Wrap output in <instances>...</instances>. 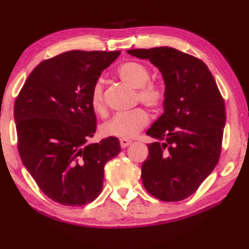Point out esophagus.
Segmentation results:
<instances>
[{
  "label": "esophagus",
  "mask_w": 249,
  "mask_h": 249,
  "mask_svg": "<svg viewBox=\"0 0 249 249\" xmlns=\"http://www.w3.org/2000/svg\"><path fill=\"white\" fill-rule=\"evenodd\" d=\"M120 143H121V146L122 148H126V146H128L129 144H131L132 143V141H129V140H127V139H121L120 140Z\"/></svg>",
  "instance_id": "1"
}]
</instances>
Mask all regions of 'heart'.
Instances as JSON below:
<instances>
[{
	"label": "heart",
	"mask_w": 249,
	"mask_h": 249,
	"mask_svg": "<svg viewBox=\"0 0 249 249\" xmlns=\"http://www.w3.org/2000/svg\"><path fill=\"white\" fill-rule=\"evenodd\" d=\"M117 74L127 85L138 89L136 100L152 110H159L166 101V89L158 82H149L150 71L144 64L135 61H128L120 65ZM91 109L99 116H105L107 111L104 97V85L97 80L91 87L89 94ZM149 114L143 108L114 115L109 121L100 126V133L104 136H115L129 139L149 124Z\"/></svg>",
	"instance_id": "1"
}]
</instances>
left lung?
I'll return each instance as SVG.
<instances>
[{"instance_id": "1", "label": "left lung", "mask_w": 249, "mask_h": 249, "mask_svg": "<svg viewBox=\"0 0 249 249\" xmlns=\"http://www.w3.org/2000/svg\"><path fill=\"white\" fill-rule=\"evenodd\" d=\"M127 53L149 59L166 85L163 114L146 132L157 142L148 144L143 185L161 201H181L195 193L218 163L225 100L208 66L193 55L171 47Z\"/></svg>"}]
</instances>
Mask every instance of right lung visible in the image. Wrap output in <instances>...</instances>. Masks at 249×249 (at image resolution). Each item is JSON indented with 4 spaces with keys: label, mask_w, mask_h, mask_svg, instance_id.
<instances>
[{
    "label": "right lung",
    "mask_w": 249,
    "mask_h": 249,
    "mask_svg": "<svg viewBox=\"0 0 249 249\" xmlns=\"http://www.w3.org/2000/svg\"><path fill=\"white\" fill-rule=\"evenodd\" d=\"M120 54L70 51L45 59L17 97L20 158L41 192L59 204L81 206L96 199L105 164L121 152L114 136L87 144L97 128L91 87Z\"/></svg>",
    "instance_id": "obj_1"
}]
</instances>
